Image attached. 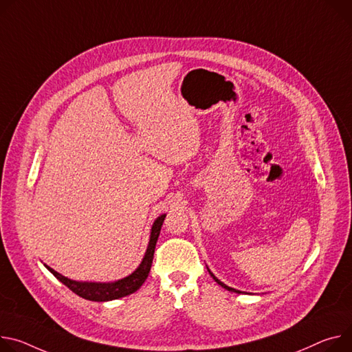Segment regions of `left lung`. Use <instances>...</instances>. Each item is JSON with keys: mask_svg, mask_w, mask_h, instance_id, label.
Returning a JSON list of instances; mask_svg holds the SVG:
<instances>
[{"mask_svg": "<svg viewBox=\"0 0 352 352\" xmlns=\"http://www.w3.org/2000/svg\"><path fill=\"white\" fill-rule=\"evenodd\" d=\"M209 274H210V275L213 276V279H214V280H216V282H217V283H219L220 286H223V287H225V289H228V291H230V292H237V294H241L240 291H236V289H233V287H230V286L225 285V283H223V282H220V280H219V279H217V278H216V276H214V275H213V274H212L210 271H209Z\"/></svg>", "mask_w": 352, "mask_h": 352, "instance_id": "left-lung-1", "label": "left lung"}]
</instances>
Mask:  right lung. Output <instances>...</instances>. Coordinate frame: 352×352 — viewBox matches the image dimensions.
I'll use <instances>...</instances> for the list:
<instances>
[{
	"label": "right lung",
	"mask_w": 352,
	"mask_h": 352,
	"mask_svg": "<svg viewBox=\"0 0 352 352\" xmlns=\"http://www.w3.org/2000/svg\"><path fill=\"white\" fill-rule=\"evenodd\" d=\"M166 219V214H162L160 217H157V220L154 221V225L151 228V234H150V243L146 251L144 258L142 261V264L139 265V268L129 276H126L123 279H119L116 282H109V283H95V282H77V280H72L66 276L60 275L58 272H56L54 270H52L50 267L46 265V268L60 280L65 283L70 291H73L76 295L87 299V300H94V302H107V300H113V299H119L123 296L131 295L133 292H136L139 287L144 283V280L148 276L150 268H151V263H153V255H154V250H155V244L160 236V230H162L163 221Z\"/></svg>",
	"instance_id": "add662e5"
}]
</instances>
